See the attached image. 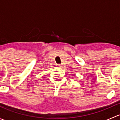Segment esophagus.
<instances>
[{
  "label": "esophagus",
  "mask_w": 120,
  "mask_h": 120,
  "mask_svg": "<svg viewBox=\"0 0 120 120\" xmlns=\"http://www.w3.org/2000/svg\"><path fill=\"white\" fill-rule=\"evenodd\" d=\"M57 66L59 67H62V65H61V64H57Z\"/></svg>",
  "instance_id": "1"
}]
</instances>
